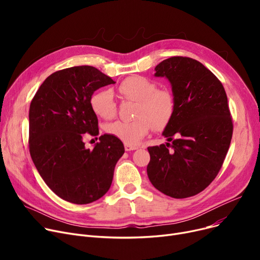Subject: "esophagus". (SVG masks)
Masks as SVG:
<instances>
[{
    "instance_id": "obj_1",
    "label": "esophagus",
    "mask_w": 260,
    "mask_h": 260,
    "mask_svg": "<svg viewBox=\"0 0 260 260\" xmlns=\"http://www.w3.org/2000/svg\"><path fill=\"white\" fill-rule=\"evenodd\" d=\"M124 148H125L126 152H129V151H135V149H137L138 146H137V145H132V144L125 143V144H124Z\"/></svg>"
}]
</instances>
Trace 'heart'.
I'll return each mask as SVG.
<instances>
[{"instance_id":"obj_1","label":"heart","mask_w":260,"mask_h":260,"mask_svg":"<svg viewBox=\"0 0 260 260\" xmlns=\"http://www.w3.org/2000/svg\"><path fill=\"white\" fill-rule=\"evenodd\" d=\"M123 97L137 102L134 121H116L105 127L107 134L127 144H137L152 131L166 127L175 111L173 93L168 88H157L155 82L141 76H132L118 86ZM90 107L98 117L109 120L117 114L112 91L101 89L90 98Z\"/></svg>"}]
</instances>
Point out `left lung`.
I'll use <instances>...</instances> for the list:
<instances>
[{
	"instance_id": "left-lung-1",
	"label": "left lung",
	"mask_w": 260,
	"mask_h": 260,
	"mask_svg": "<svg viewBox=\"0 0 260 260\" xmlns=\"http://www.w3.org/2000/svg\"><path fill=\"white\" fill-rule=\"evenodd\" d=\"M175 100L163 136L170 143L147 147V176L161 193L181 199L207 188L219 173L233 135V121L221 82L199 61L172 57L159 63Z\"/></svg>"
}]
</instances>
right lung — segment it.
I'll return each instance as SVG.
<instances>
[{
	"mask_svg": "<svg viewBox=\"0 0 260 260\" xmlns=\"http://www.w3.org/2000/svg\"><path fill=\"white\" fill-rule=\"evenodd\" d=\"M114 83L92 66L70 67L47 77L31 100L29 153L42 179L65 201L93 202L112 185L115 167L124 154L123 143L103 135L89 149L84 138L99 134L91 94Z\"/></svg>",
	"mask_w": 260,
	"mask_h": 260,
	"instance_id": "add662e5",
	"label": "right lung"
}]
</instances>
